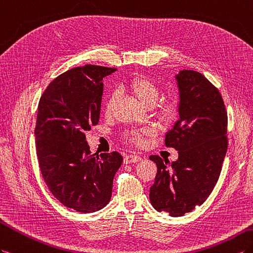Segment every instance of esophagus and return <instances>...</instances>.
Here are the masks:
<instances>
[{"instance_id": "34e87169", "label": "esophagus", "mask_w": 253, "mask_h": 253, "mask_svg": "<svg viewBox=\"0 0 253 253\" xmlns=\"http://www.w3.org/2000/svg\"><path fill=\"white\" fill-rule=\"evenodd\" d=\"M141 161V157L139 155H134V154H128L124 158V163L125 164H131V163H137Z\"/></svg>"}]
</instances>
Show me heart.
<instances>
[{
	"instance_id": "b5f03b06",
	"label": "heart",
	"mask_w": 253,
	"mask_h": 253,
	"mask_svg": "<svg viewBox=\"0 0 253 253\" xmlns=\"http://www.w3.org/2000/svg\"><path fill=\"white\" fill-rule=\"evenodd\" d=\"M127 88L136 96L145 107H152L157 101L160 97V87L153 80H151L148 76L137 75L128 81ZM116 95L111 93L109 96L107 103H105V114L112 113L113 107L115 104ZM178 107L172 101H164L158 104L155 108V116L160 121L168 122L171 121L177 115ZM150 133L149 130H132L126 133V139L129 142L141 145L144 142V137Z\"/></svg>"
}]
</instances>
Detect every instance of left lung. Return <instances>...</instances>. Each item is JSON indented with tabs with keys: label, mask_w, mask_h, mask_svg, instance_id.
Masks as SVG:
<instances>
[{
	"label": "left lung",
	"mask_w": 253,
	"mask_h": 253,
	"mask_svg": "<svg viewBox=\"0 0 253 253\" xmlns=\"http://www.w3.org/2000/svg\"><path fill=\"white\" fill-rule=\"evenodd\" d=\"M180 119L167 132L165 145L179 157L168 166L158 155L150 201L171 216L191 212L206 201L218 182L227 151V112L220 91L205 76L183 70L177 76Z\"/></svg>",
	"instance_id": "left-lung-1"
}]
</instances>
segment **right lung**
Listing matches in <instances>:
<instances>
[{
  "label": "right lung",
  "mask_w": 253,
  "mask_h": 253,
  "mask_svg": "<svg viewBox=\"0 0 253 253\" xmlns=\"http://www.w3.org/2000/svg\"><path fill=\"white\" fill-rule=\"evenodd\" d=\"M115 70L95 64L68 70L39 102L34 134L41 172L52 195L79 212L107 206L123 162L119 152L92 154L85 136L99 122L102 79Z\"/></svg>",
  "instance_id": "add662e5"
}]
</instances>
